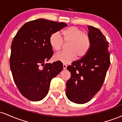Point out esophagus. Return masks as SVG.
<instances>
[{
	"mask_svg": "<svg viewBox=\"0 0 122 122\" xmlns=\"http://www.w3.org/2000/svg\"><path fill=\"white\" fill-rule=\"evenodd\" d=\"M67 65H65V64H63V69H66Z\"/></svg>",
	"mask_w": 122,
	"mask_h": 122,
	"instance_id": "esophagus-1",
	"label": "esophagus"
}]
</instances>
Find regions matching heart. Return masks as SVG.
Instances as JSON below:
<instances>
[{
  "instance_id": "obj_1",
  "label": "heart",
  "mask_w": 122,
  "mask_h": 122,
  "mask_svg": "<svg viewBox=\"0 0 122 122\" xmlns=\"http://www.w3.org/2000/svg\"><path fill=\"white\" fill-rule=\"evenodd\" d=\"M61 36L57 33L51 35L49 43L51 49L55 51H59L62 48L63 41L69 42L67 50L54 56V60L64 64H69L76 58L84 57L87 53L91 46V40L88 35L79 28L72 26L64 29L61 32Z\"/></svg>"
}]
</instances>
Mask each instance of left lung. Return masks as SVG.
I'll return each mask as SVG.
<instances>
[{"label":"left lung","instance_id":"obj_1","mask_svg":"<svg viewBox=\"0 0 122 122\" xmlns=\"http://www.w3.org/2000/svg\"><path fill=\"white\" fill-rule=\"evenodd\" d=\"M89 50L81 59L67 67L71 78L66 84V96L70 101L84 104L101 88L110 64L108 42L99 29L88 26Z\"/></svg>","mask_w":122,"mask_h":122}]
</instances>
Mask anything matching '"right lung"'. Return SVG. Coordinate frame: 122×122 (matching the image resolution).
I'll return each instance as SVG.
<instances>
[{
	"instance_id": "1",
	"label": "right lung",
	"mask_w": 122,
	"mask_h": 122,
	"mask_svg": "<svg viewBox=\"0 0 122 122\" xmlns=\"http://www.w3.org/2000/svg\"><path fill=\"white\" fill-rule=\"evenodd\" d=\"M68 26L63 22L38 19L26 23L18 30L11 45L10 65L21 94L31 101L46 96L51 79L62 71L60 61L45 64L53 56L51 34ZM40 65H44L42 68Z\"/></svg>"
}]
</instances>
